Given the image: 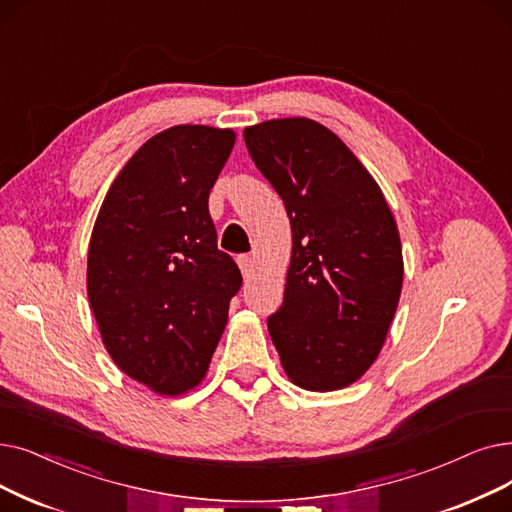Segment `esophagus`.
<instances>
[{"mask_svg": "<svg viewBox=\"0 0 512 512\" xmlns=\"http://www.w3.org/2000/svg\"><path fill=\"white\" fill-rule=\"evenodd\" d=\"M238 268L242 272V278H249L253 272V259L249 255H240L238 257Z\"/></svg>", "mask_w": 512, "mask_h": 512, "instance_id": "esophagus-1", "label": "esophagus"}]
</instances>
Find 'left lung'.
Returning a JSON list of instances; mask_svg holds the SVG:
<instances>
[{
  "label": "left lung",
  "instance_id": "obj_1",
  "mask_svg": "<svg viewBox=\"0 0 512 512\" xmlns=\"http://www.w3.org/2000/svg\"><path fill=\"white\" fill-rule=\"evenodd\" d=\"M244 142L291 219L284 301L268 318L282 368L307 391L349 387L379 358L402 295L395 217L360 159L318 121H263Z\"/></svg>",
  "mask_w": 512,
  "mask_h": 512
}]
</instances>
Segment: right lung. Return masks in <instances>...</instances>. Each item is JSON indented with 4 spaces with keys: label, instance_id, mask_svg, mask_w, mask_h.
<instances>
[{
    "label": "right lung",
    "instance_id": "obj_1",
    "mask_svg": "<svg viewBox=\"0 0 512 512\" xmlns=\"http://www.w3.org/2000/svg\"><path fill=\"white\" fill-rule=\"evenodd\" d=\"M232 129L175 125L110 184L87 251V297L102 343L129 379L175 397L203 383L242 276L217 249L209 192Z\"/></svg>",
    "mask_w": 512,
    "mask_h": 512
}]
</instances>
